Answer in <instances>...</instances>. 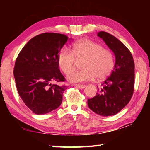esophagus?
Returning <instances> with one entry per match:
<instances>
[{
	"mask_svg": "<svg viewBox=\"0 0 150 150\" xmlns=\"http://www.w3.org/2000/svg\"><path fill=\"white\" fill-rule=\"evenodd\" d=\"M74 86L76 87L80 88H84L86 87V86L84 85H80V84H75Z\"/></svg>",
	"mask_w": 150,
	"mask_h": 150,
	"instance_id": "esophagus-1",
	"label": "esophagus"
}]
</instances>
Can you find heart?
I'll use <instances>...</instances> for the list:
<instances>
[{"label":"heart","instance_id":"heart-1","mask_svg":"<svg viewBox=\"0 0 150 150\" xmlns=\"http://www.w3.org/2000/svg\"><path fill=\"white\" fill-rule=\"evenodd\" d=\"M75 58L83 59V69L70 71L74 69ZM57 63L61 70L67 74V80L72 83L89 81L96 78L103 79L110 74L114 68V58L110 51L103 49L97 43L90 40H81L72 45V52L65 47L60 50L57 55Z\"/></svg>","mask_w":150,"mask_h":150}]
</instances>
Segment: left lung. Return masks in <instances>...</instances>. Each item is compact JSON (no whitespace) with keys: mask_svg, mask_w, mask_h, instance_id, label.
<instances>
[{"mask_svg":"<svg viewBox=\"0 0 150 150\" xmlns=\"http://www.w3.org/2000/svg\"><path fill=\"white\" fill-rule=\"evenodd\" d=\"M115 56V65L110 75L93 98L88 99V106L98 115H115L128 105L134 93V62L132 55L122 42L114 35L101 31L97 34Z\"/></svg>","mask_w":150,"mask_h":150,"instance_id":"8db88e82","label":"left lung"}]
</instances>
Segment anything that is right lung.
I'll return each mask as SVG.
<instances>
[{
	"mask_svg": "<svg viewBox=\"0 0 150 150\" xmlns=\"http://www.w3.org/2000/svg\"><path fill=\"white\" fill-rule=\"evenodd\" d=\"M69 40L67 35L44 33L30 40L20 51L15 62L14 77L19 95L35 115H44L61 105L67 86L63 82L57 55Z\"/></svg>",
	"mask_w": 150,
	"mask_h": 150,
	"instance_id": "obj_1",
	"label": "right lung"
}]
</instances>
